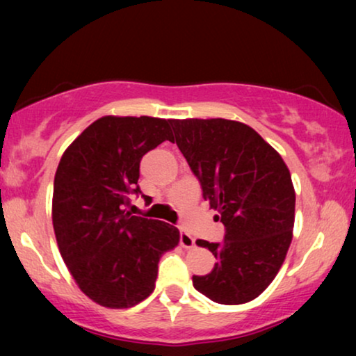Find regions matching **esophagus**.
I'll use <instances>...</instances> for the list:
<instances>
[{"instance_id": "34e87169", "label": "esophagus", "mask_w": 356, "mask_h": 356, "mask_svg": "<svg viewBox=\"0 0 356 356\" xmlns=\"http://www.w3.org/2000/svg\"><path fill=\"white\" fill-rule=\"evenodd\" d=\"M179 245L183 248H193L194 246V238L186 232L179 233Z\"/></svg>"}]
</instances>
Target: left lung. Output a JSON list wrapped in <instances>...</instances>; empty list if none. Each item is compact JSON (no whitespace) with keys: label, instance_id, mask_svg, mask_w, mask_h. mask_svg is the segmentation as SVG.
Instances as JSON below:
<instances>
[{"label":"left lung","instance_id":"1","mask_svg":"<svg viewBox=\"0 0 356 356\" xmlns=\"http://www.w3.org/2000/svg\"><path fill=\"white\" fill-rule=\"evenodd\" d=\"M173 143L199 179L202 197L225 225L222 243L197 240L216 256L206 275H193L199 293L241 305L264 291L284 264L295 222V189L279 152L238 121L172 120Z\"/></svg>","mask_w":356,"mask_h":356}]
</instances>
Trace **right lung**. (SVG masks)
I'll return each mask as SVG.
<instances>
[{
  "label": "right lung",
  "mask_w": 356,
  "mask_h": 356,
  "mask_svg": "<svg viewBox=\"0 0 356 356\" xmlns=\"http://www.w3.org/2000/svg\"><path fill=\"white\" fill-rule=\"evenodd\" d=\"M170 124L152 116H104L58 165L51 212L58 248L79 289L106 308L147 298L160 257L179 241L177 227L126 211L131 194H143L140 159L173 139Z\"/></svg>",
  "instance_id": "1"
}]
</instances>
